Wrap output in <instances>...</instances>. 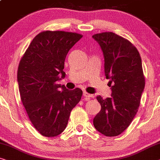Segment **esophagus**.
Returning <instances> with one entry per match:
<instances>
[{
    "instance_id": "34e87169",
    "label": "esophagus",
    "mask_w": 160,
    "mask_h": 160,
    "mask_svg": "<svg viewBox=\"0 0 160 160\" xmlns=\"http://www.w3.org/2000/svg\"><path fill=\"white\" fill-rule=\"evenodd\" d=\"M83 96H84V97H85V98H86L87 100H88V99H90V98H91L93 97V95H92V94L88 93L87 92H84V93H83Z\"/></svg>"
}]
</instances>
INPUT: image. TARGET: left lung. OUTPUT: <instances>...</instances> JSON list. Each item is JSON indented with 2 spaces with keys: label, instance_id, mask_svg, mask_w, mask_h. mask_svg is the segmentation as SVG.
Returning <instances> with one entry per match:
<instances>
[{
  "label": "left lung",
  "instance_id": "obj_1",
  "mask_svg": "<svg viewBox=\"0 0 160 160\" xmlns=\"http://www.w3.org/2000/svg\"><path fill=\"white\" fill-rule=\"evenodd\" d=\"M93 38L103 51L105 75L112 90V97H96L102 109L93 125L106 136H117L130 125L140 105L145 86L141 56L129 40L114 32L98 33Z\"/></svg>",
  "mask_w": 160,
  "mask_h": 160
}]
</instances>
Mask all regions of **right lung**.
<instances>
[{"label": "right lung", "mask_w": 160, "mask_h": 160, "mask_svg": "<svg viewBox=\"0 0 160 160\" xmlns=\"http://www.w3.org/2000/svg\"><path fill=\"white\" fill-rule=\"evenodd\" d=\"M82 37L75 32L43 31L33 38L20 60V97L31 122L43 136L62 133L81 99V89L68 90L57 81L66 75L63 69L67 53Z\"/></svg>", "instance_id": "obj_1"}]
</instances>
